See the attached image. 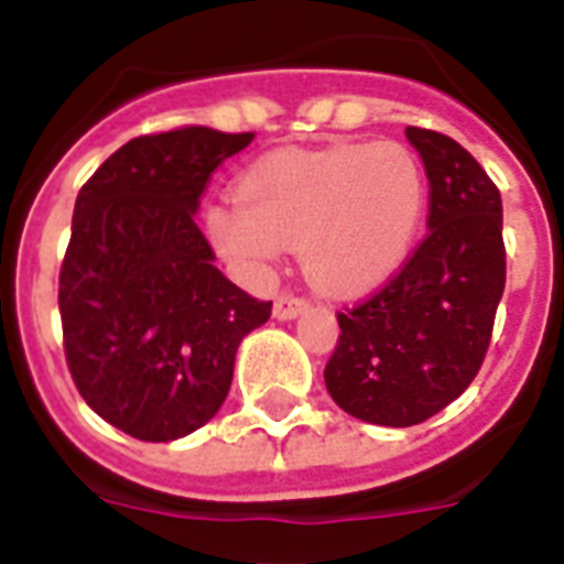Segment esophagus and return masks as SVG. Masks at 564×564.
Instances as JSON below:
<instances>
[{"label": "esophagus", "instance_id": "34e87169", "mask_svg": "<svg viewBox=\"0 0 564 564\" xmlns=\"http://www.w3.org/2000/svg\"><path fill=\"white\" fill-rule=\"evenodd\" d=\"M308 308V303L303 297H294V294H282V297L273 303V317L276 321H294Z\"/></svg>", "mask_w": 564, "mask_h": 564}]
</instances>
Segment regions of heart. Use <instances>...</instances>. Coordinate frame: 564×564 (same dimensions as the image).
I'll return each mask as SVG.
<instances>
[{
	"label": "heart",
	"mask_w": 564,
	"mask_h": 564,
	"mask_svg": "<svg viewBox=\"0 0 564 564\" xmlns=\"http://www.w3.org/2000/svg\"><path fill=\"white\" fill-rule=\"evenodd\" d=\"M237 202L205 207L210 247L261 279L297 247L308 282L359 294L404 264L425 214V172L398 142L288 148L237 177Z\"/></svg>",
	"instance_id": "obj_1"
}]
</instances>
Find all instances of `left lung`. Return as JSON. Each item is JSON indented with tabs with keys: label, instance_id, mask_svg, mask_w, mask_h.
Listing matches in <instances>:
<instances>
[{
	"label": "left lung",
	"instance_id": "8db88e82",
	"mask_svg": "<svg viewBox=\"0 0 564 564\" xmlns=\"http://www.w3.org/2000/svg\"><path fill=\"white\" fill-rule=\"evenodd\" d=\"M431 184L427 237L392 282L338 312L327 392L350 416L410 427L452 404L481 368L506 288L502 198L455 139L408 127Z\"/></svg>",
	"mask_w": 564,
	"mask_h": 564
}]
</instances>
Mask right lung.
Masks as SVG:
<instances>
[{"label": "right lung", "instance_id": "obj_1", "mask_svg": "<svg viewBox=\"0 0 564 564\" xmlns=\"http://www.w3.org/2000/svg\"><path fill=\"white\" fill-rule=\"evenodd\" d=\"M252 133L184 127L130 139L79 189L58 312L86 404L145 443L217 416L240 341L270 306L214 267L196 226L210 172Z\"/></svg>", "mask_w": 564, "mask_h": 564}]
</instances>
